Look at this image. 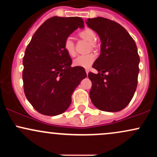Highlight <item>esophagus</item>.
I'll return each instance as SVG.
<instances>
[{
  "label": "esophagus",
  "mask_w": 157,
  "mask_h": 157,
  "mask_svg": "<svg viewBox=\"0 0 157 157\" xmlns=\"http://www.w3.org/2000/svg\"><path fill=\"white\" fill-rule=\"evenodd\" d=\"M86 75H88L89 72V69H86Z\"/></svg>",
  "instance_id": "esophagus-1"
}]
</instances>
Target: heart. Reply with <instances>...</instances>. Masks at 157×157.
Listing matches in <instances>:
<instances>
[{
  "instance_id": "heart-1",
  "label": "heart",
  "mask_w": 157,
  "mask_h": 157,
  "mask_svg": "<svg viewBox=\"0 0 157 157\" xmlns=\"http://www.w3.org/2000/svg\"><path fill=\"white\" fill-rule=\"evenodd\" d=\"M79 36L81 38L89 41L91 44V48H95V40L97 39V36L95 32L91 29H85L79 32ZM63 48L66 53L71 57H74L76 55L75 48V43L71 37H66L64 40ZM95 60V56L93 54H89V55H79L73 61V65L75 66H79L82 68H89Z\"/></svg>"
}]
</instances>
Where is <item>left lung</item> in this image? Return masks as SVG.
Here are the masks:
<instances>
[{
    "label": "left lung",
    "mask_w": 157,
    "mask_h": 157,
    "mask_svg": "<svg viewBox=\"0 0 157 157\" xmlns=\"http://www.w3.org/2000/svg\"><path fill=\"white\" fill-rule=\"evenodd\" d=\"M86 23L101 40V53L92 66L98 74L88 75L92 82L90 98L101 111H121L131 102L137 86L140 57L136 45L115 21L98 17L89 18Z\"/></svg>",
    "instance_id": "obj_1"
}]
</instances>
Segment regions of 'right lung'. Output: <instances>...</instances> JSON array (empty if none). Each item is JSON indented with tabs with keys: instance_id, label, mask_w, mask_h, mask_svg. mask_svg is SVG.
<instances>
[{
	"instance_id": "1",
	"label": "right lung",
	"mask_w": 157,
	"mask_h": 157,
	"mask_svg": "<svg viewBox=\"0 0 157 157\" xmlns=\"http://www.w3.org/2000/svg\"><path fill=\"white\" fill-rule=\"evenodd\" d=\"M80 17H53L37 29L23 59V89L27 100L39 113L55 116L66 111L71 94L86 77L84 68L71 67L64 40L77 28Z\"/></svg>"
}]
</instances>
